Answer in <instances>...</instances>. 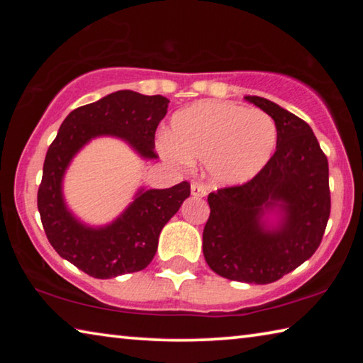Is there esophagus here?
<instances>
[{
    "mask_svg": "<svg viewBox=\"0 0 363 363\" xmlns=\"http://www.w3.org/2000/svg\"><path fill=\"white\" fill-rule=\"evenodd\" d=\"M190 194L194 196H205L206 195V186L205 184H200V182H194L192 186H190Z\"/></svg>",
    "mask_w": 363,
    "mask_h": 363,
    "instance_id": "34e87169",
    "label": "esophagus"
}]
</instances>
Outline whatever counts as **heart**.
<instances>
[{"mask_svg": "<svg viewBox=\"0 0 363 363\" xmlns=\"http://www.w3.org/2000/svg\"><path fill=\"white\" fill-rule=\"evenodd\" d=\"M275 144L277 126L267 113L229 101H201L173 115L158 149L169 163L205 162L214 182L238 186L261 173Z\"/></svg>", "mask_w": 363, "mask_h": 363, "instance_id": "obj_1", "label": "heart"}]
</instances>
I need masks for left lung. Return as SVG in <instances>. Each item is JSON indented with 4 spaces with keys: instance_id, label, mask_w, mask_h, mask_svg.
<instances>
[{
    "instance_id": "left-lung-1",
    "label": "left lung",
    "mask_w": 363,
    "mask_h": 363,
    "mask_svg": "<svg viewBox=\"0 0 363 363\" xmlns=\"http://www.w3.org/2000/svg\"><path fill=\"white\" fill-rule=\"evenodd\" d=\"M245 99L272 116L277 149L247 184L208 195L203 255L220 277L266 285L309 259L322 242L331 206L328 160L304 120L264 97Z\"/></svg>"
}]
</instances>
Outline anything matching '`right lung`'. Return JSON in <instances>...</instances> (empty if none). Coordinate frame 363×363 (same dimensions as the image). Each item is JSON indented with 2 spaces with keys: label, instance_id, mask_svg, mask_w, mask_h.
<instances>
[{
  "label": "right lung",
  "instance_id": "right-lung-1",
  "mask_svg": "<svg viewBox=\"0 0 363 363\" xmlns=\"http://www.w3.org/2000/svg\"><path fill=\"white\" fill-rule=\"evenodd\" d=\"M163 96L116 91L69 113L49 145L38 189V211L52 248L94 279H113L149 266L164 224L189 199L190 184L169 189L140 187L134 200L112 223L93 227L67 208L62 192L73 157L96 138H118L144 160H155V131L168 112Z\"/></svg>",
  "mask_w": 363,
  "mask_h": 363
}]
</instances>
